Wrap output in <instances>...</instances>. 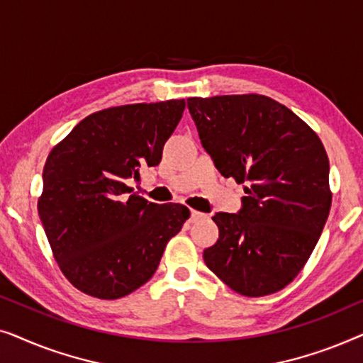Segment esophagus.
Returning <instances> with one entry per match:
<instances>
[{"label":"esophagus","instance_id":"esophagus-1","mask_svg":"<svg viewBox=\"0 0 363 363\" xmlns=\"http://www.w3.org/2000/svg\"><path fill=\"white\" fill-rule=\"evenodd\" d=\"M203 218H206V215H203V213L195 211V210L190 211V223H195L198 220H203Z\"/></svg>","mask_w":363,"mask_h":363}]
</instances>
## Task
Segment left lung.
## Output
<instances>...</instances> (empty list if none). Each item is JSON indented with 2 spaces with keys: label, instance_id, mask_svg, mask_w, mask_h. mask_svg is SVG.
Listing matches in <instances>:
<instances>
[{
  "label": "left lung",
  "instance_id": "8db88e82",
  "mask_svg": "<svg viewBox=\"0 0 363 363\" xmlns=\"http://www.w3.org/2000/svg\"><path fill=\"white\" fill-rule=\"evenodd\" d=\"M188 111L218 172L246 183L238 213H216L206 266L247 297L299 274L330 211L329 158L315 132L266 96L190 97Z\"/></svg>",
  "mask_w": 363,
  "mask_h": 363
}]
</instances>
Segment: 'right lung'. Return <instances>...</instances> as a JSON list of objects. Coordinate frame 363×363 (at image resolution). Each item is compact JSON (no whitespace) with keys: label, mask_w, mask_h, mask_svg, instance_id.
<instances>
[{"label":"right lung","mask_w":363,"mask_h":363,"mask_svg":"<svg viewBox=\"0 0 363 363\" xmlns=\"http://www.w3.org/2000/svg\"><path fill=\"white\" fill-rule=\"evenodd\" d=\"M185 101L132 104L96 112L52 148L38 211L59 267L72 286L118 299L157 271L168 240L190 211L130 195L127 180L157 167Z\"/></svg>","instance_id":"obj_1"}]
</instances>
